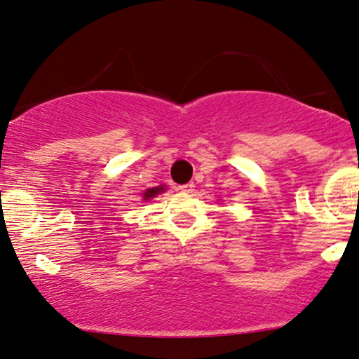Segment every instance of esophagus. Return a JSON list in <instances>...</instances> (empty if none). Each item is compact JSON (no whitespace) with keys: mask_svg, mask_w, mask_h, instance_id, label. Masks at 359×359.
Listing matches in <instances>:
<instances>
[{"mask_svg":"<svg viewBox=\"0 0 359 359\" xmlns=\"http://www.w3.org/2000/svg\"><path fill=\"white\" fill-rule=\"evenodd\" d=\"M179 190H180V192L190 194V192H194V190H195V185H194V184H185V185H180Z\"/></svg>","mask_w":359,"mask_h":359,"instance_id":"1","label":"esophagus"}]
</instances>
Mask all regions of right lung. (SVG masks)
Returning <instances> with one entry per match:
<instances>
[{"mask_svg": "<svg viewBox=\"0 0 359 359\" xmlns=\"http://www.w3.org/2000/svg\"><path fill=\"white\" fill-rule=\"evenodd\" d=\"M164 185H159V187H152V189H147L146 190V192L144 194H142V195H144V200H151L152 197H156V195H159V194H162V192H164Z\"/></svg>", "mask_w": 359, "mask_h": 359, "instance_id": "obj_1", "label": "right lung"}]
</instances>
